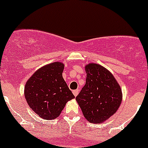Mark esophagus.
<instances>
[{
  "label": "esophagus",
  "instance_id": "34e87169",
  "mask_svg": "<svg viewBox=\"0 0 148 148\" xmlns=\"http://www.w3.org/2000/svg\"><path fill=\"white\" fill-rule=\"evenodd\" d=\"M79 89H75V90H73V94H74V95L75 97L77 96V95L79 94Z\"/></svg>",
  "mask_w": 148,
  "mask_h": 148
}]
</instances>
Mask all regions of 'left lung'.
I'll list each match as a JSON object with an SVG mask.
<instances>
[{
	"mask_svg": "<svg viewBox=\"0 0 148 148\" xmlns=\"http://www.w3.org/2000/svg\"><path fill=\"white\" fill-rule=\"evenodd\" d=\"M86 84L76 97L84 116L92 123L102 122L116 112L122 90L112 74L97 64L85 66Z\"/></svg>",
	"mask_w": 148,
	"mask_h": 148,
	"instance_id": "1",
	"label": "left lung"
}]
</instances>
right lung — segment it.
I'll return each instance as SVG.
<instances>
[{"mask_svg": "<svg viewBox=\"0 0 148 148\" xmlns=\"http://www.w3.org/2000/svg\"><path fill=\"white\" fill-rule=\"evenodd\" d=\"M64 65L53 62L37 70L25 85L29 107L44 120L59 117L65 104L75 97L62 77Z\"/></svg>", "mask_w": 148, "mask_h": 148, "instance_id": "add662e5", "label": "right lung"}]
</instances>
